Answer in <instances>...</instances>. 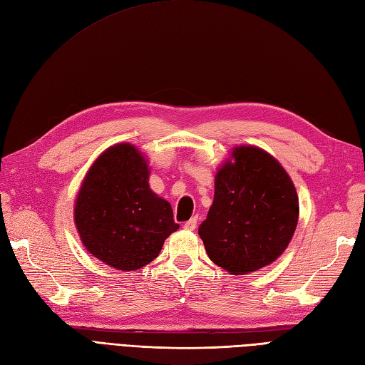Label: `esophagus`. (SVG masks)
<instances>
[{
	"mask_svg": "<svg viewBox=\"0 0 365 365\" xmlns=\"http://www.w3.org/2000/svg\"><path fill=\"white\" fill-rule=\"evenodd\" d=\"M196 224H197V217H192L190 220H187V222L184 224V230L193 231L196 228Z\"/></svg>",
	"mask_w": 365,
	"mask_h": 365,
	"instance_id": "34e87169",
	"label": "esophagus"
}]
</instances>
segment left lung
<instances>
[{"mask_svg": "<svg viewBox=\"0 0 365 365\" xmlns=\"http://www.w3.org/2000/svg\"><path fill=\"white\" fill-rule=\"evenodd\" d=\"M298 196L282 164L256 146H237L215 176V197L200 225L205 251L233 275L277 260L294 236Z\"/></svg>", "mask_w": 365, "mask_h": 365, "instance_id": "left-lung-1", "label": "left lung"}]
</instances>
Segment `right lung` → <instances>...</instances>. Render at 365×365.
<instances>
[{
	"label": "right lung",
	"instance_id": "1",
	"mask_svg": "<svg viewBox=\"0 0 365 365\" xmlns=\"http://www.w3.org/2000/svg\"><path fill=\"white\" fill-rule=\"evenodd\" d=\"M74 224L86 251L120 271L146 267L180 228L170 204L150 190L145 155L129 143L106 149L88 170Z\"/></svg>",
	"mask_w": 365,
	"mask_h": 365
}]
</instances>
